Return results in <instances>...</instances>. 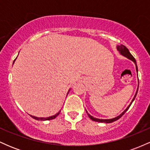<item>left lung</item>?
Listing matches in <instances>:
<instances>
[{
	"instance_id": "obj_1",
	"label": "left lung",
	"mask_w": 150,
	"mask_h": 150,
	"mask_svg": "<svg viewBox=\"0 0 150 150\" xmlns=\"http://www.w3.org/2000/svg\"><path fill=\"white\" fill-rule=\"evenodd\" d=\"M116 48H117V50H118V52H119V53H120V54L122 55V56H125V58H128V59H130V61H132V62H133L134 63H135V68H136V71H137V73H138V70H137V63H136V61H135V58H134L133 56H132L131 53H130V51H129V50H128V49H127V48L125 47V46L124 45H123V44H120V46H116ZM138 84H139V82H138ZM138 87H139V85H138V86H137V91H136L135 96H134L133 99H132V100L131 101V102H130V104L128 105V107H127L126 108H125V109L124 110V111H123V112H122L121 113H120V114L119 115V116H118L115 117V118H111V119H99V118H94V117L92 116H91L90 114H89V113H87V111H86V112H87V115H88L89 118H90L91 120H94V121H96V122H99V123H112V122H113V121H116V120H118V119H119L120 118H121V117L123 116V115L124 114V113H125V112H126L127 111H128V109L129 108V107H130V105L132 104V101H134V99H135V98L136 97V95H137V91H138Z\"/></svg>"
}]
</instances>
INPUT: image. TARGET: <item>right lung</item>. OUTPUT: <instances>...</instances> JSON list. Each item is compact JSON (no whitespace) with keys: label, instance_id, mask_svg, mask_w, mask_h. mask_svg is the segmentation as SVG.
I'll use <instances>...</instances> for the list:
<instances>
[{"label":"right lung","instance_id":"right-lung-1","mask_svg":"<svg viewBox=\"0 0 150 150\" xmlns=\"http://www.w3.org/2000/svg\"><path fill=\"white\" fill-rule=\"evenodd\" d=\"M16 58H15V59L14 60V61H13V64H14V63H15V60H16ZM69 91H70V89H69ZM69 91H68V92H69ZM60 111L58 113H56V114H55V115H53V116H49V117H46V118H39V117H36V116H32V115H30V116L32 117V118H34V119L35 120H52V119H54L55 118H56V117H57L58 116V114H59L60 113Z\"/></svg>","mask_w":150,"mask_h":150}]
</instances>
